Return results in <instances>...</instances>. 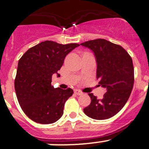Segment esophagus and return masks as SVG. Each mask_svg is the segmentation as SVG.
<instances>
[{"mask_svg":"<svg viewBox=\"0 0 149 149\" xmlns=\"http://www.w3.org/2000/svg\"><path fill=\"white\" fill-rule=\"evenodd\" d=\"M74 91V94H75V95H83V92H82L81 91H80V90H78V89H75Z\"/></svg>","mask_w":149,"mask_h":149,"instance_id":"1","label":"esophagus"}]
</instances>
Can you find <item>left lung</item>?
<instances>
[{
	"label": "left lung",
	"instance_id": "8db88e82",
	"mask_svg": "<svg viewBox=\"0 0 149 149\" xmlns=\"http://www.w3.org/2000/svg\"><path fill=\"white\" fill-rule=\"evenodd\" d=\"M80 45L93 52L99 86L107 91L102 99L88 94L91 101L84 111L92 119H109L120 111L132 93L134 80L132 59L122 46L105 39L88 40Z\"/></svg>",
	"mask_w": 149,
	"mask_h": 149
}]
</instances>
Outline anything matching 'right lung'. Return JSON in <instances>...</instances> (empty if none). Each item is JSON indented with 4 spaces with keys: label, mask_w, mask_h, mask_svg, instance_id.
<instances>
[{
    "label": "right lung",
    "mask_w": 149,
    "mask_h": 149,
    "mask_svg": "<svg viewBox=\"0 0 149 149\" xmlns=\"http://www.w3.org/2000/svg\"><path fill=\"white\" fill-rule=\"evenodd\" d=\"M79 46L46 40L30 48L19 60L15 88L22 110L32 120L51 124L62 117L73 90L54 88L52 77L59 75L65 56Z\"/></svg>",
    "instance_id": "obj_1"
}]
</instances>
